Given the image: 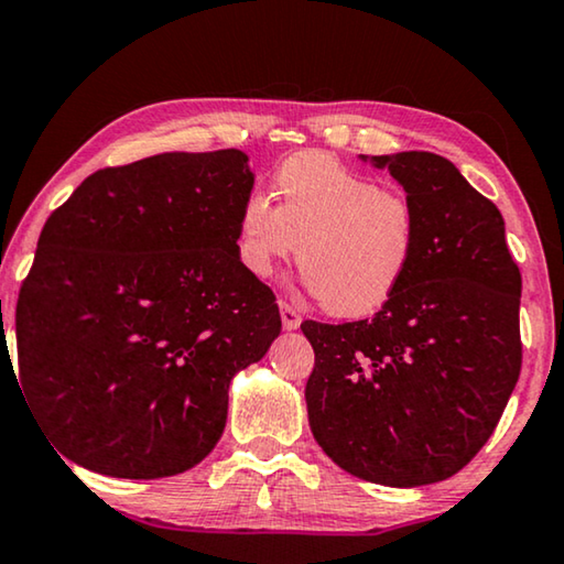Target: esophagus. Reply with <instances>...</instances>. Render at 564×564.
<instances>
[{
    "instance_id": "1",
    "label": "esophagus",
    "mask_w": 564,
    "mask_h": 564,
    "mask_svg": "<svg viewBox=\"0 0 564 564\" xmlns=\"http://www.w3.org/2000/svg\"><path fill=\"white\" fill-rule=\"evenodd\" d=\"M279 308H281L283 328L293 330V328H299V326H301V311H299V308H293L289 301H281V303H279Z\"/></svg>"
}]
</instances>
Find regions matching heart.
Masks as SVG:
<instances>
[{
  "label": "heart",
  "mask_w": 564,
  "mask_h": 564,
  "mask_svg": "<svg viewBox=\"0 0 564 564\" xmlns=\"http://www.w3.org/2000/svg\"><path fill=\"white\" fill-rule=\"evenodd\" d=\"M275 205L250 193L238 218V258L268 279L299 253L308 289L328 314L364 318L397 296L414 263L419 218L409 195L344 167L334 158L303 153L275 175Z\"/></svg>",
  "instance_id": "b5f03b06"
}]
</instances>
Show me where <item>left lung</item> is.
<instances>
[{
	"label": "left lung",
	"mask_w": 564,
	"mask_h": 564,
	"mask_svg": "<svg viewBox=\"0 0 564 564\" xmlns=\"http://www.w3.org/2000/svg\"><path fill=\"white\" fill-rule=\"evenodd\" d=\"M419 218L414 263L373 318L303 321L316 442L387 487L449 479L487 444L522 369V275L497 205L424 150L373 158Z\"/></svg>",
	"instance_id": "obj_1"
}]
</instances>
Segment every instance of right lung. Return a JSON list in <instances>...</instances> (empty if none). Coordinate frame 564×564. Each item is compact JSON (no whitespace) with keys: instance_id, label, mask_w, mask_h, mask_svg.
Listing matches in <instances>:
<instances>
[{"instance_id":"right-lung-1","label":"right lung","mask_w":564,"mask_h":564,"mask_svg":"<svg viewBox=\"0 0 564 564\" xmlns=\"http://www.w3.org/2000/svg\"><path fill=\"white\" fill-rule=\"evenodd\" d=\"M246 160L230 148L102 167L44 223L17 359L67 459L158 479L218 444L230 379L281 334L275 293L238 258Z\"/></svg>"}]
</instances>
